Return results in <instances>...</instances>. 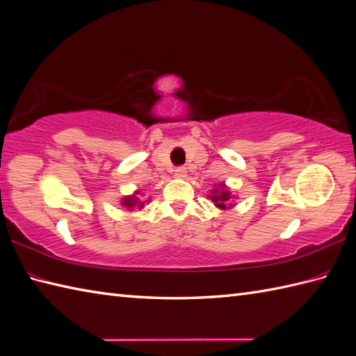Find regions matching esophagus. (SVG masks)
<instances>
[{
  "mask_svg": "<svg viewBox=\"0 0 356 356\" xmlns=\"http://www.w3.org/2000/svg\"><path fill=\"white\" fill-rule=\"evenodd\" d=\"M186 168L185 167H179V168H176L175 170V176L177 177V179H185L186 177Z\"/></svg>",
  "mask_w": 356,
  "mask_h": 356,
  "instance_id": "1",
  "label": "esophagus"
}]
</instances>
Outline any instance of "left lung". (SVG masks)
Listing matches in <instances>:
<instances>
[{"label":"left lung","mask_w":356,"mask_h":356,"mask_svg":"<svg viewBox=\"0 0 356 356\" xmlns=\"http://www.w3.org/2000/svg\"><path fill=\"white\" fill-rule=\"evenodd\" d=\"M209 198L220 209L232 208V204H230V191L225 184H220V188L212 189V195H209Z\"/></svg>","instance_id":"8db88e82"}]
</instances>
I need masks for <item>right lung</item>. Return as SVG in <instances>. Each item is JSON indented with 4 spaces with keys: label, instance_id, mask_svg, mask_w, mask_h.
<instances>
[{
    "label": "right lung",
    "instance_id": "add662e5",
    "mask_svg": "<svg viewBox=\"0 0 356 356\" xmlns=\"http://www.w3.org/2000/svg\"><path fill=\"white\" fill-rule=\"evenodd\" d=\"M138 194H139V191H136L134 195H127V197H124L122 200H121V204H122V206H126V208H129V209H134L135 206H138V209H143L144 203H143V202H139Z\"/></svg>",
    "mask_w": 356,
    "mask_h": 356
}]
</instances>
